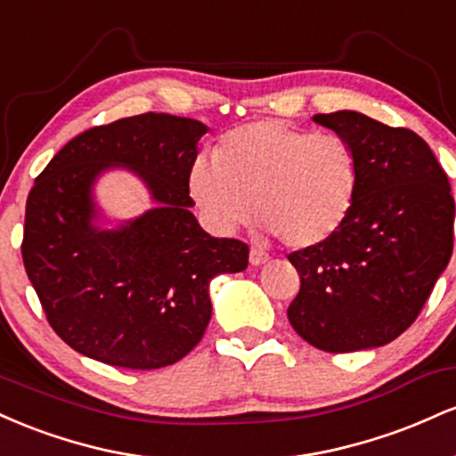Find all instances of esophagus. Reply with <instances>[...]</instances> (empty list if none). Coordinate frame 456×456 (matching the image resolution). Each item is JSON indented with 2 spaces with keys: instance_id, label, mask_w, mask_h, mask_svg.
I'll use <instances>...</instances> for the list:
<instances>
[{
  "instance_id": "obj_1",
  "label": "esophagus",
  "mask_w": 456,
  "mask_h": 456,
  "mask_svg": "<svg viewBox=\"0 0 456 456\" xmlns=\"http://www.w3.org/2000/svg\"><path fill=\"white\" fill-rule=\"evenodd\" d=\"M268 259H270V255L265 253V250L257 248V246H253V248H250V257H248L250 265H264Z\"/></svg>"
}]
</instances>
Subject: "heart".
I'll use <instances>...</instances> for the list:
<instances>
[{
  "mask_svg": "<svg viewBox=\"0 0 456 456\" xmlns=\"http://www.w3.org/2000/svg\"><path fill=\"white\" fill-rule=\"evenodd\" d=\"M191 195L206 218L232 232L257 216L291 248L326 244L352 216L360 191L354 145L281 119L229 130L214 160H195Z\"/></svg>",
  "mask_w": 456,
  "mask_h": 456,
  "instance_id": "b5f03b06",
  "label": "heart"
}]
</instances>
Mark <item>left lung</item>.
<instances>
[{"instance_id":"8db88e82","label":"left lung","mask_w":456,"mask_h":456,"mask_svg":"<svg viewBox=\"0 0 456 456\" xmlns=\"http://www.w3.org/2000/svg\"><path fill=\"white\" fill-rule=\"evenodd\" d=\"M313 122L354 145L360 191L332 240L287 255L300 274L287 317L323 352L381 347L411 326L452 255L448 175L407 128L358 111L319 113Z\"/></svg>"}]
</instances>
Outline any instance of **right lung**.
<instances>
[{
  "label": "right lung",
  "mask_w": 456,
  "mask_h": 456,
  "mask_svg": "<svg viewBox=\"0 0 456 456\" xmlns=\"http://www.w3.org/2000/svg\"><path fill=\"white\" fill-rule=\"evenodd\" d=\"M206 124L143 113L86 130L36 177L20 253L46 319L78 354L122 369L174 364L212 317L210 281L248 265V246L203 232L188 177ZM133 173L152 208L110 224L97 180Z\"/></svg>",
  "instance_id": "1"
}]
</instances>
